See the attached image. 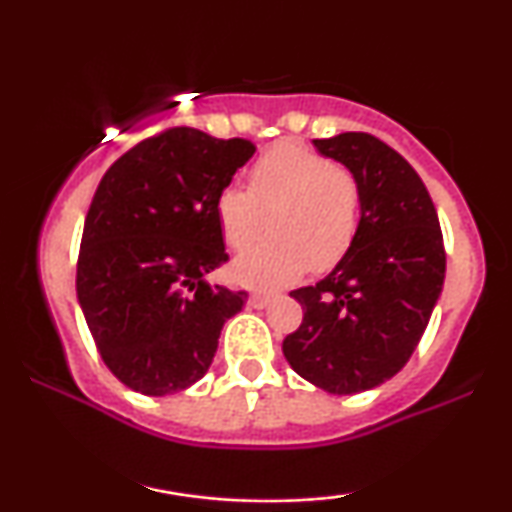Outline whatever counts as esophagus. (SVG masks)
Returning a JSON list of instances; mask_svg holds the SVG:
<instances>
[{"instance_id":"esophagus-1","label":"esophagus","mask_w":512,"mask_h":512,"mask_svg":"<svg viewBox=\"0 0 512 512\" xmlns=\"http://www.w3.org/2000/svg\"><path fill=\"white\" fill-rule=\"evenodd\" d=\"M274 301V296H272V293H264V291H255V293H252V296H250V305H252V308H257V310H262V308H267V305L269 303H272Z\"/></svg>"}]
</instances>
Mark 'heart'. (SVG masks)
<instances>
[{
	"instance_id": "obj_1",
	"label": "heart",
	"mask_w": 512,
	"mask_h": 512,
	"mask_svg": "<svg viewBox=\"0 0 512 512\" xmlns=\"http://www.w3.org/2000/svg\"><path fill=\"white\" fill-rule=\"evenodd\" d=\"M275 236L243 252L231 276L252 289L289 284L305 269L327 272L349 255L361 219V187L349 170L296 144L269 149L248 173V192L226 187L216 199L223 240L245 250L266 230Z\"/></svg>"
}]
</instances>
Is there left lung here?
Instances as JSON below:
<instances>
[{
	"instance_id": "left-lung-1",
	"label": "left lung",
	"mask_w": 512,
	"mask_h": 512,
	"mask_svg": "<svg viewBox=\"0 0 512 512\" xmlns=\"http://www.w3.org/2000/svg\"><path fill=\"white\" fill-rule=\"evenodd\" d=\"M313 144L358 180L361 219L349 255L291 291L303 322L281 349L308 383L356 395L397 375L424 337L445 281L443 233L419 173L378 137L344 132Z\"/></svg>"
}]
</instances>
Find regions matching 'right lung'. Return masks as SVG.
<instances>
[{
	"label": "right lung",
	"mask_w": 512,
	"mask_h": 512,
	"mask_svg": "<svg viewBox=\"0 0 512 512\" xmlns=\"http://www.w3.org/2000/svg\"><path fill=\"white\" fill-rule=\"evenodd\" d=\"M255 154L248 139L173 127L105 170L76 267V296L105 366L149 397L204 378L248 293L207 274L228 260L216 199Z\"/></svg>",
	"instance_id": "right-lung-1"
}]
</instances>
